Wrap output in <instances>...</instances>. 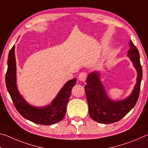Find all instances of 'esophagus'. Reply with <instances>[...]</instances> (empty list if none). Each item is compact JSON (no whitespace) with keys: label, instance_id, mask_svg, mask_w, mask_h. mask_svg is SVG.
<instances>
[{"label":"esophagus","instance_id":"34e87169","mask_svg":"<svg viewBox=\"0 0 148 148\" xmlns=\"http://www.w3.org/2000/svg\"><path fill=\"white\" fill-rule=\"evenodd\" d=\"M78 78L82 82H85L87 78V73L86 72H82L79 74Z\"/></svg>","mask_w":148,"mask_h":148}]
</instances>
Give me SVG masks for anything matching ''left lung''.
Segmentation results:
<instances>
[{"instance_id":"1","label":"left lung","mask_w":148,"mask_h":148,"mask_svg":"<svg viewBox=\"0 0 148 148\" xmlns=\"http://www.w3.org/2000/svg\"><path fill=\"white\" fill-rule=\"evenodd\" d=\"M128 57L133 62L138 73L137 82L133 91L128 98L114 102L108 97L97 72H91L87 76L85 86L86 99L91 118L100 123L109 124L119 121L133 108L138 99L140 85L142 79V68L140 61V54L131 40L129 42Z\"/></svg>"}]
</instances>
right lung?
<instances>
[{"mask_svg": "<svg viewBox=\"0 0 148 148\" xmlns=\"http://www.w3.org/2000/svg\"><path fill=\"white\" fill-rule=\"evenodd\" d=\"M15 46L8 54V69L5 76L6 88L15 107L24 118L37 124L49 125L64 118L72 89L76 84V78L70 80L61 89L51 105L44 108H36L27 104L19 95L16 86V65L14 54Z\"/></svg>", "mask_w": 148, "mask_h": 148, "instance_id": "right-lung-1", "label": "right lung"}]
</instances>
